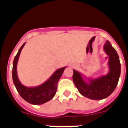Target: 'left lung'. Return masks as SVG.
<instances>
[{
    "mask_svg": "<svg viewBox=\"0 0 128 128\" xmlns=\"http://www.w3.org/2000/svg\"><path fill=\"white\" fill-rule=\"evenodd\" d=\"M104 49L109 56L110 71L107 75L96 80H89L88 83L83 80L80 72L73 70L72 79L79 92L94 100H101L110 96L117 86L120 75V63L117 51L108 41L104 44Z\"/></svg>",
    "mask_w": 128,
    "mask_h": 128,
    "instance_id": "8db88e82",
    "label": "left lung"
}]
</instances>
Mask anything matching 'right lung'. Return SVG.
<instances>
[{"label":"right lung","instance_id":"obj_1","mask_svg":"<svg viewBox=\"0 0 128 128\" xmlns=\"http://www.w3.org/2000/svg\"><path fill=\"white\" fill-rule=\"evenodd\" d=\"M25 44L26 43L20 47L13 61L12 70L13 82L20 96L25 100L32 104H42L54 98L57 91L58 82L60 79L66 66L58 69L46 82L38 86L28 88L22 85L18 78L16 65L21 50Z\"/></svg>","mask_w":128,"mask_h":128}]
</instances>
